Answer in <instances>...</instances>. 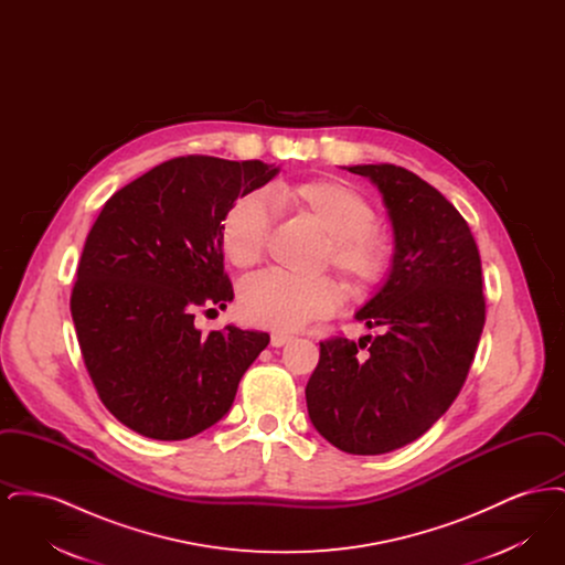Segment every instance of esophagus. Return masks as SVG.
Here are the masks:
<instances>
[{"mask_svg":"<svg viewBox=\"0 0 565 565\" xmlns=\"http://www.w3.org/2000/svg\"><path fill=\"white\" fill-rule=\"evenodd\" d=\"M292 341V337H288V334H284V332H273L270 334V345L273 348H284L286 343H290Z\"/></svg>","mask_w":565,"mask_h":565,"instance_id":"esophagus-1","label":"esophagus"}]
</instances>
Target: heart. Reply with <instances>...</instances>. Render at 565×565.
<instances>
[{
    "label": "heart",
    "instance_id": "1",
    "mask_svg": "<svg viewBox=\"0 0 565 565\" xmlns=\"http://www.w3.org/2000/svg\"><path fill=\"white\" fill-rule=\"evenodd\" d=\"M273 196L309 215L330 237V263L355 290L379 286L392 267L394 245L379 233L371 201L337 180L281 184ZM273 210L263 192L237 196L220 222V245L237 267L256 265L269 242ZM343 288L330 279H296L286 273L263 270L243 281V316L275 332H295L307 323L332 316L343 305Z\"/></svg>",
    "mask_w": 565,
    "mask_h": 565
}]
</instances>
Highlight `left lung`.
<instances>
[{"label": "left lung", "instance_id": "1", "mask_svg": "<svg viewBox=\"0 0 565 565\" xmlns=\"http://www.w3.org/2000/svg\"><path fill=\"white\" fill-rule=\"evenodd\" d=\"M348 171L375 184L394 231L390 275L355 313L381 334L320 343L305 396L330 445L381 456L417 440L456 401L483 332V270L468 222L419 175L396 164Z\"/></svg>", "mask_w": 565, "mask_h": 565}]
</instances>
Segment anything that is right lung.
<instances>
[{"mask_svg": "<svg viewBox=\"0 0 565 565\" xmlns=\"http://www.w3.org/2000/svg\"><path fill=\"white\" fill-rule=\"evenodd\" d=\"M279 167L180 157L114 192L95 220L72 290L86 371L109 413L154 440H184L233 406L239 381L269 345L267 332L203 334L199 309H224L220 222Z\"/></svg>", "mask_w": 565, "mask_h": 565, "instance_id": "obj_1", "label": "right lung"}]
</instances>
